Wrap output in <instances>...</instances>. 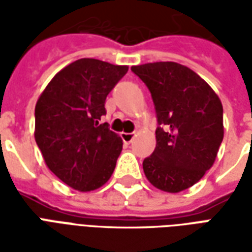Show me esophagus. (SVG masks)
Listing matches in <instances>:
<instances>
[{
	"label": "esophagus",
	"mask_w": 252,
	"mask_h": 252,
	"mask_svg": "<svg viewBox=\"0 0 252 252\" xmlns=\"http://www.w3.org/2000/svg\"><path fill=\"white\" fill-rule=\"evenodd\" d=\"M120 136H121V139H123V142L126 143V144H129V143L133 140V133H126V132H121Z\"/></svg>",
	"instance_id": "34e87169"
}]
</instances>
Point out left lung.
I'll use <instances>...</instances> for the list:
<instances>
[{
  "label": "left lung",
  "mask_w": 252,
  "mask_h": 252,
  "mask_svg": "<svg viewBox=\"0 0 252 252\" xmlns=\"http://www.w3.org/2000/svg\"><path fill=\"white\" fill-rule=\"evenodd\" d=\"M131 70L150 90L158 120L157 147L143 160L144 174L158 189L182 191L215 163L224 137L221 101L180 63H146Z\"/></svg>",
  "instance_id": "obj_1"
}]
</instances>
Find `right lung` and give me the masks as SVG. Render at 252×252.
<instances>
[{
  "label": "right lung",
  "mask_w": 252,
  "mask_h": 252,
  "mask_svg": "<svg viewBox=\"0 0 252 252\" xmlns=\"http://www.w3.org/2000/svg\"><path fill=\"white\" fill-rule=\"evenodd\" d=\"M128 66L83 58L62 68L35 106V140L48 169L79 191L101 188L113 174L121 137L101 124L105 99Z\"/></svg>",
  "instance_id": "right-lung-1"
}]
</instances>
